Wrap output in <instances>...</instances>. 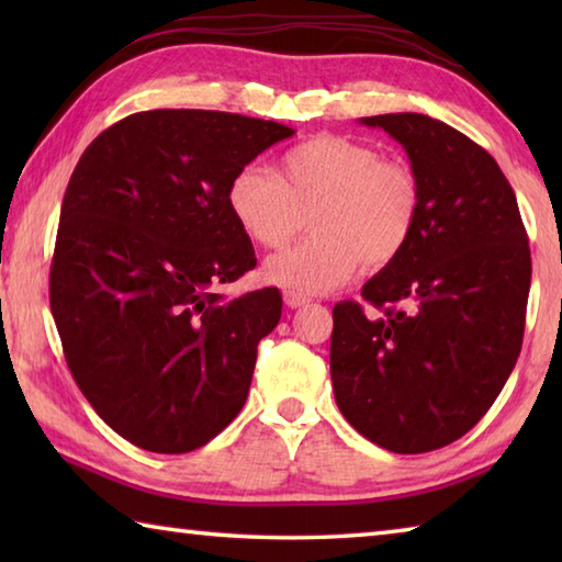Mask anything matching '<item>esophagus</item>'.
<instances>
[{
  "instance_id": "34e87169",
  "label": "esophagus",
  "mask_w": 562,
  "mask_h": 562,
  "mask_svg": "<svg viewBox=\"0 0 562 562\" xmlns=\"http://www.w3.org/2000/svg\"><path fill=\"white\" fill-rule=\"evenodd\" d=\"M307 302H310L307 294H300V292L284 290V304H288V307L297 310V307H304V304H307Z\"/></svg>"
}]
</instances>
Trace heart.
Masks as SVG:
<instances>
[{
    "mask_svg": "<svg viewBox=\"0 0 562 562\" xmlns=\"http://www.w3.org/2000/svg\"><path fill=\"white\" fill-rule=\"evenodd\" d=\"M227 211L262 247H282L304 215L315 237L265 262V280L300 294L341 288L361 270L404 252L422 213V186L402 160L335 133H319L280 158L278 176L245 166L227 183Z\"/></svg>",
    "mask_w": 562,
    "mask_h": 562,
    "instance_id": "1",
    "label": "heart"
}]
</instances>
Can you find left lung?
<instances>
[{"label":"left lung","instance_id":"1","mask_svg":"<svg viewBox=\"0 0 562 562\" xmlns=\"http://www.w3.org/2000/svg\"><path fill=\"white\" fill-rule=\"evenodd\" d=\"M359 123L402 144L422 213L396 260L357 302L331 310L329 369L339 412L394 453H424L471 431L516 367L526 329L530 247L496 160L449 123L384 113Z\"/></svg>","mask_w":562,"mask_h":562}]
</instances>
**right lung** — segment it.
<instances>
[{
    "instance_id": "add662e5",
    "label": "right lung",
    "mask_w": 562,
    "mask_h": 562,
    "mask_svg": "<svg viewBox=\"0 0 562 562\" xmlns=\"http://www.w3.org/2000/svg\"><path fill=\"white\" fill-rule=\"evenodd\" d=\"M292 133L240 113L144 111L93 138L74 168L52 315L81 394L138 449H201L240 414L282 294L215 290L258 265L225 193Z\"/></svg>"
}]
</instances>
